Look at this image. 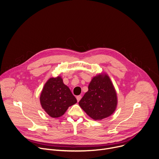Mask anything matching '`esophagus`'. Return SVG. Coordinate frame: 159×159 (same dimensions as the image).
I'll use <instances>...</instances> for the list:
<instances>
[{
	"label": "esophagus",
	"instance_id": "1",
	"mask_svg": "<svg viewBox=\"0 0 159 159\" xmlns=\"http://www.w3.org/2000/svg\"><path fill=\"white\" fill-rule=\"evenodd\" d=\"M81 98H82V96H81V95H79V96H76V99H77L78 102H79V101L81 100Z\"/></svg>",
	"mask_w": 159,
	"mask_h": 159
}]
</instances>
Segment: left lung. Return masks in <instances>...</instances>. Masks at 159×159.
I'll use <instances>...</instances> for the list:
<instances>
[{"instance_id": "8db88e82", "label": "left lung", "mask_w": 159, "mask_h": 159, "mask_svg": "<svg viewBox=\"0 0 159 159\" xmlns=\"http://www.w3.org/2000/svg\"><path fill=\"white\" fill-rule=\"evenodd\" d=\"M80 106L93 119L102 120L111 116L117 106L114 86L106 73L94 76L88 91L79 102Z\"/></svg>"}]
</instances>
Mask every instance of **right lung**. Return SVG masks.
Wrapping results in <instances>:
<instances>
[{
	"label": "right lung",
	"mask_w": 159,
	"mask_h": 159,
	"mask_svg": "<svg viewBox=\"0 0 159 159\" xmlns=\"http://www.w3.org/2000/svg\"><path fill=\"white\" fill-rule=\"evenodd\" d=\"M40 101L44 111L53 118L61 117L70 106L77 102L60 76L47 80L42 91Z\"/></svg>",
	"instance_id": "add662e5"
}]
</instances>
